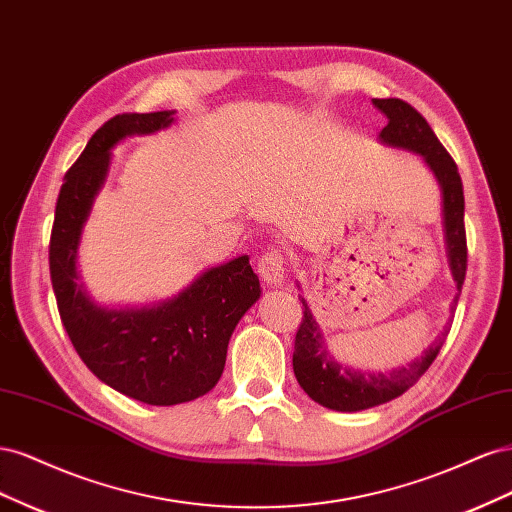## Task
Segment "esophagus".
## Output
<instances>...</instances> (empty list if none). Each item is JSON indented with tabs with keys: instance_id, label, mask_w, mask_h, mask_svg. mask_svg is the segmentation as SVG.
<instances>
[{
	"instance_id": "1",
	"label": "esophagus",
	"mask_w": 512,
	"mask_h": 512,
	"mask_svg": "<svg viewBox=\"0 0 512 512\" xmlns=\"http://www.w3.org/2000/svg\"><path fill=\"white\" fill-rule=\"evenodd\" d=\"M258 273L269 286H280L286 277V258L280 250H269L258 258Z\"/></svg>"
}]
</instances>
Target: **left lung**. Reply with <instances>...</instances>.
<instances>
[{"mask_svg":"<svg viewBox=\"0 0 512 512\" xmlns=\"http://www.w3.org/2000/svg\"><path fill=\"white\" fill-rule=\"evenodd\" d=\"M374 104L389 119V123L380 132V141L384 145L408 149L423 156L427 166L436 175L442 190V215H444V241L448 267H451L457 292L453 307L459 301L463 280L468 269V245H466V226H463V185L455 160L433 134L425 117L414 106L399 98L374 100ZM303 303V320L294 337L292 369L297 376L301 389L312 397L316 404L337 410V412H359L386 404L399 395H404L410 386H414L429 365L436 359L448 327H444L442 337H438L418 359L408 367H397L393 371H359L337 363L331 352L324 346L320 327L316 324L312 312Z\"/></svg>","mask_w":512,"mask_h":512,"instance_id":"1","label":"left lung"}]
</instances>
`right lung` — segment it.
Segmentation results:
<instances>
[{
	"instance_id": "1",
	"label": "right lung",
	"mask_w": 512,
	"mask_h": 512,
	"mask_svg": "<svg viewBox=\"0 0 512 512\" xmlns=\"http://www.w3.org/2000/svg\"><path fill=\"white\" fill-rule=\"evenodd\" d=\"M175 111L123 113L89 138L66 173L51 230L49 265L61 322L74 350L111 389L149 406H175L218 384L230 335L260 297L250 258L211 267L177 297L147 307H102L79 284L76 252L108 175L111 149L173 123Z\"/></svg>"
}]
</instances>
